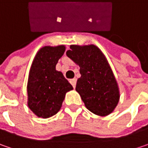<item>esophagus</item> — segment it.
<instances>
[{"instance_id": "1", "label": "esophagus", "mask_w": 148, "mask_h": 148, "mask_svg": "<svg viewBox=\"0 0 148 148\" xmlns=\"http://www.w3.org/2000/svg\"><path fill=\"white\" fill-rule=\"evenodd\" d=\"M69 82H70V84H72V86L74 87V88H75V86H76V82H77V79H70V80H69Z\"/></svg>"}]
</instances>
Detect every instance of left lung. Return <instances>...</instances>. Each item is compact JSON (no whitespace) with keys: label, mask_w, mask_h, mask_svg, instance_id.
Segmentation results:
<instances>
[{"label":"left lung","mask_w":148,"mask_h":148,"mask_svg":"<svg viewBox=\"0 0 148 148\" xmlns=\"http://www.w3.org/2000/svg\"><path fill=\"white\" fill-rule=\"evenodd\" d=\"M66 55L80 67L75 89L87 108L99 116L110 114L118 105L119 91L105 56L93 45H70Z\"/></svg>","instance_id":"obj_1"}]
</instances>
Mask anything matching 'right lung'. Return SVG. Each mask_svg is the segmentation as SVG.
<instances>
[{"mask_svg":"<svg viewBox=\"0 0 148 148\" xmlns=\"http://www.w3.org/2000/svg\"><path fill=\"white\" fill-rule=\"evenodd\" d=\"M64 45L41 48L33 60L27 84L28 106L39 118L47 119L60 111L72 85L55 66L64 55Z\"/></svg>","mask_w":148,"mask_h":148,"instance_id":"1","label":"right lung"}]
</instances>
